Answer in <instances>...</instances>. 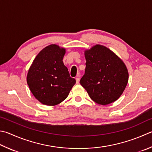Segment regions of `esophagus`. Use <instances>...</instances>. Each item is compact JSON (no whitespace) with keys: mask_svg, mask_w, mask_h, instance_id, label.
<instances>
[{"mask_svg":"<svg viewBox=\"0 0 152 152\" xmlns=\"http://www.w3.org/2000/svg\"><path fill=\"white\" fill-rule=\"evenodd\" d=\"M79 77H80V75H79V74H78V75H77V77L76 79H76V83H77V84H79V83L80 79H79Z\"/></svg>","mask_w":152,"mask_h":152,"instance_id":"esophagus-1","label":"esophagus"}]
</instances>
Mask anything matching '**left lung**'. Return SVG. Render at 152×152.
I'll list each match as a JSON object with an SVG mask.
<instances>
[{"instance_id": "obj_1", "label": "left lung", "mask_w": 152, "mask_h": 152, "mask_svg": "<svg viewBox=\"0 0 152 152\" xmlns=\"http://www.w3.org/2000/svg\"><path fill=\"white\" fill-rule=\"evenodd\" d=\"M86 68L80 83L90 98L99 104L116 101L128 81L127 68L122 60L103 45H96L85 53Z\"/></svg>"}]
</instances>
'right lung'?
<instances>
[{"mask_svg":"<svg viewBox=\"0 0 152 152\" xmlns=\"http://www.w3.org/2000/svg\"><path fill=\"white\" fill-rule=\"evenodd\" d=\"M64 48L53 44L39 52L28 71L27 83L34 96L42 104L54 106L67 98L76 81L63 62Z\"/></svg>","mask_w":152,"mask_h":152,"instance_id":"right-lung-1","label":"right lung"}]
</instances>
